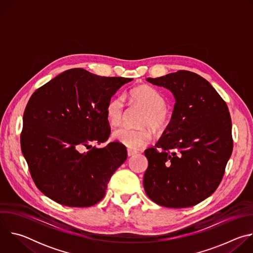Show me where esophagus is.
<instances>
[{
	"label": "esophagus",
	"instance_id": "obj_1",
	"mask_svg": "<svg viewBox=\"0 0 253 253\" xmlns=\"http://www.w3.org/2000/svg\"><path fill=\"white\" fill-rule=\"evenodd\" d=\"M127 154H128V156L130 157V156H133V155L137 154V151H135V150H131V149H128V150H127Z\"/></svg>",
	"mask_w": 253,
	"mask_h": 253
}]
</instances>
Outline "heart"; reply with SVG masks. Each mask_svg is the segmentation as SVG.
I'll return each instance as SVG.
<instances>
[{
  "label": "heart",
  "instance_id": "obj_1",
  "mask_svg": "<svg viewBox=\"0 0 253 253\" xmlns=\"http://www.w3.org/2000/svg\"><path fill=\"white\" fill-rule=\"evenodd\" d=\"M129 98L136 104L146 109L143 125H148L157 131L162 130L169 121L166 110V100L155 88L148 85H141L129 92ZM108 122L111 125H119L124 115V100L121 96H114L108 101L105 109ZM153 131L150 128L120 127L112 133V138L128 149L136 150L149 144L153 139Z\"/></svg>",
  "mask_w": 253,
  "mask_h": 253
}]
</instances>
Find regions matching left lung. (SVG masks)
Here are the masks:
<instances>
[{
	"instance_id": "1",
	"label": "left lung",
	"mask_w": 253,
	"mask_h": 253,
	"mask_svg": "<svg viewBox=\"0 0 253 253\" xmlns=\"http://www.w3.org/2000/svg\"><path fill=\"white\" fill-rule=\"evenodd\" d=\"M146 80L168 89L175 105L155 148L145 150L144 189L161 206L196 205L218 187L232 153L228 107L207 80L190 71Z\"/></svg>"
}]
</instances>
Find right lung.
I'll list each match as a JSON object with an SVG mask.
<instances>
[{"label": "right lung", "instance_id": "right-lung-1", "mask_svg": "<svg viewBox=\"0 0 253 253\" xmlns=\"http://www.w3.org/2000/svg\"><path fill=\"white\" fill-rule=\"evenodd\" d=\"M131 78L102 77L67 70L30 98L23 116L21 149L42 193L70 207H87L105 195L113 173L127 158L118 142L92 146L109 137L105 109ZM86 147L88 150L82 153Z\"/></svg>", "mask_w": 253, "mask_h": 253}]
</instances>
